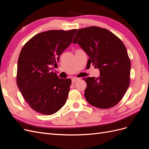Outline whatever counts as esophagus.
Here are the masks:
<instances>
[{
    "label": "esophagus",
    "mask_w": 149,
    "mask_h": 149,
    "mask_svg": "<svg viewBox=\"0 0 149 149\" xmlns=\"http://www.w3.org/2000/svg\"><path fill=\"white\" fill-rule=\"evenodd\" d=\"M79 78H72V79H71L72 83H74L76 81H77L79 80Z\"/></svg>",
    "instance_id": "1"
}]
</instances>
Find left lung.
I'll use <instances>...</instances> for the list:
<instances>
[{
  "label": "left lung",
  "mask_w": 149,
  "mask_h": 149,
  "mask_svg": "<svg viewBox=\"0 0 149 149\" xmlns=\"http://www.w3.org/2000/svg\"><path fill=\"white\" fill-rule=\"evenodd\" d=\"M89 56L88 63L100 71L97 78H84V96L90 104L100 109L114 107L129 86L130 61L123 42L107 29L98 26L79 29L73 40Z\"/></svg>",
  "instance_id": "1"
}]
</instances>
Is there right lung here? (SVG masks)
<instances>
[{
    "instance_id": "add662e5",
    "label": "right lung",
    "mask_w": 149,
    "mask_h": 149,
    "mask_svg": "<svg viewBox=\"0 0 149 149\" xmlns=\"http://www.w3.org/2000/svg\"><path fill=\"white\" fill-rule=\"evenodd\" d=\"M76 29L48 30L35 35L25 43L17 63V83L31 109L52 115L65 105L71 79L59 78L56 67L60 55L71 43Z\"/></svg>"
}]
</instances>
